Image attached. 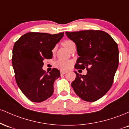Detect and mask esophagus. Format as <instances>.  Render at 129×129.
I'll list each match as a JSON object with an SVG mask.
<instances>
[{"label": "esophagus", "mask_w": 129, "mask_h": 129, "mask_svg": "<svg viewBox=\"0 0 129 129\" xmlns=\"http://www.w3.org/2000/svg\"><path fill=\"white\" fill-rule=\"evenodd\" d=\"M66 73H67V72H66V71H60V75H65Z\"/></svg>", "instance_id": "1"}]
</instances>
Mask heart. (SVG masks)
Here are the masks:
<instances>
[{"label": "heart", "instance_id": "obj_1", "mask_svg": "<svg viewBox=\"0 0 129 129\" xmlns=\"http://www.w3.org/2000/svg\"><path fill=\"white\" fill-rule=\"evenodd\" d=\"M63 47L66 48L68 50H69L70 47L72 45H75V43L71 40H66L62 43ZM54 49L53 50L54 51ZM73 62L70 60H62V59H58L54 62V66L57 69L60 70H68L72 66Z\"/></svg>", "mask_w": 129, "mask_h": 129}]
</instances>
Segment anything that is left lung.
I'll return each instance as SVG.
<instances>
[{
  "label": "left lung",
  "mask_w": 129,
  "mask_h": 129,
  "mask_svg": "<svg viewBox=\"0 0 129 129\" xmlns=\"http://www.w3.org/2000/svg\"><path fill=\"white\" fill-rule=\"evenodd\" d=\"M76 44L79 56L75 68L87 69L86 75L76 73L71 85L82 100L93 102L107 93L112 87L119 63L118 44L106 32L84 30L66 32Z\"/></svg>",
  "instance_id": "8db88e82"
}]
</instances>
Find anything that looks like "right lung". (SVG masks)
<instances>
[{
  "label": "right lung",
  "mask_w": 129,
  "mask_h": 129,
  "mask_svg": "<svg viewBox=\"0 0 129 129\" xmlns=\"http://www.w3.org/2000/svg\"><path fill=\"white\" fill-rule=\"evenodd\" d=\"M63 34L29 32L14 44L12 64L16 82L24 95L33 102L41 103L53 94V84L60 77V72L54 68L45 73L42 69L43 60L52 58V50Z\"/></svg>",
  "instance_id": "right-lung-1"
}]
</instances>
